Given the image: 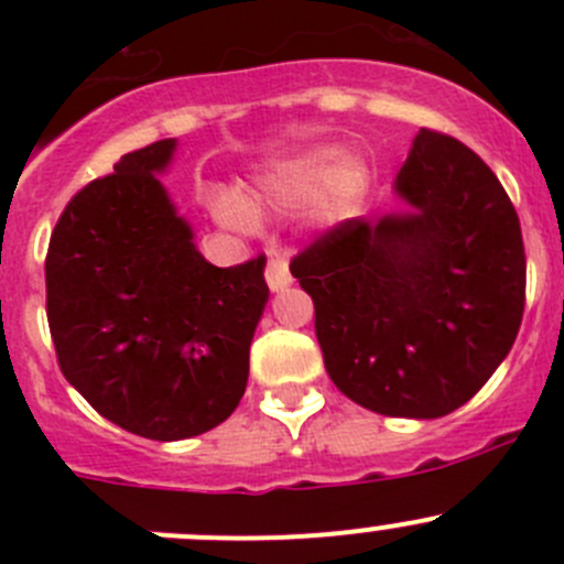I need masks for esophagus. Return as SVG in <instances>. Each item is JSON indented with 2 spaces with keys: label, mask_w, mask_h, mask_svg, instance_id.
Here are the masks:
<instances>
[{
  "label": "esophagus",
  "mask_w": 564,
  "mask_h": 564,
  "mask_svg": "<svg viewBox=\"0 0 564 564\" xmlns=\"http://www.w3.org/2000/svg\"><path fill=\"white\" fill-rule=\"evenodd\" d=\"M264 278H267V286L272 289V292H283V289L292 283V275H289V261L286 256H270V261H267V270H264Z\"/></svg>",
  "instance_id": "obj_1"
}]
</instances>
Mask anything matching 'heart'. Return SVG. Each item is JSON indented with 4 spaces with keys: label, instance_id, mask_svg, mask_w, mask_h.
<instances>
[{
    "label": "heart",
    "instance_id": "obj_1",
    "mask_svg": "<svg viewBox=\"0 0 564 564\" xmlns=\"http://www.w3.org/2000/svg\"><path fill=\"white\" fill-rule=\"evenodd\" d=\"M335 160H338V152L327 150V147L303 152L294 161H289L275 176H270L267 196L281 198V202H300V198H308L322 185L324 207L344 213L362 196L368 176L366 166L355 161V158H340L338 164L334 163ZM218 215L224 224L235 226V229H248L250 218L256 215V207L246 204L240 209L237 204L224 202L218 207Z\"/></svg>",
    "mask_w": 564,
    "mask_h": 564
}]
</instances>
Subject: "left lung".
Returning a JSON list of instances; mask_svg holds the SVG:
<instances>
[{"mask_svg": "<svg viewBox=\"0 0 564 564\" xmlns=\"http://www.w3.org/2000/svg\"><path fill=\"white\" fill-rule=\"evenodd\" d=\"M403 213L351 218L292 259L335 388L388 417L464 406L508 357L527 292L521 224L491 169L423 128L395 176Z\"/></svg>", "mask_w": 564, "mask_h": 564, "instance_id": "8db88e82", "label": "left lung"}]
</instances>
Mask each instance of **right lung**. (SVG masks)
<instances>
[{
    "label": "right lung",
    "mask_w": 564,
    "mask_h": 564,
    "mask_svg": "<svg viewBox=\"0 0 564 564\" xmlns=\"http://www.w3.org/2000/svg\"><path fill=\"white\" fill-rule=\"evenodd\" d=\"M176 139L119 158L56 220L45 314L62 373L119 429L158 442L224 423L248 384L270 289L264 256L215 267L176 215L166 172Z\"/></svg>",
    "instance_id": "obj_1"
}]
</instances>
